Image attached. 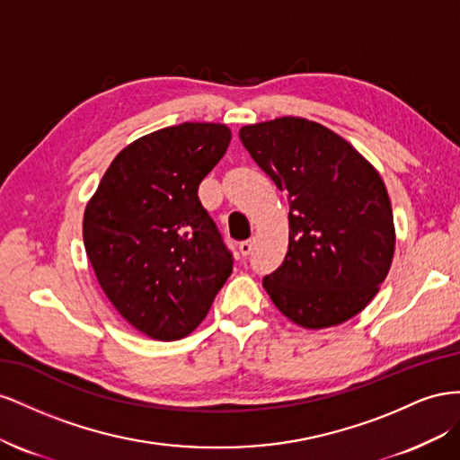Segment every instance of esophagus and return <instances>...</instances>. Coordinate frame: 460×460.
<instances>
[{"instance_id": "esophagus-1", "label": "esophagus", "mask_w": 460, "mask_h": 460, "mask_svg": "<svg viewBox=\"0 0 460 460\" xmlns=\"http://www.w3.org/2000/svg\"><path fill=\"white\" fill-rule=\"evenodd\" d=\"M252 246H254L252 239H246V241L239 243V251H241V254H243V256H248V254L252 252Z\"/></svg>"}]
</instances>
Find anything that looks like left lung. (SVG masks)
<instances>
[{
    "label": "left lung",
    "instance_id": "8db88e82",
    "mask_svg": "<svg viewBox=\"0 0 460 460\" xmlns=\"http://www.w3.org/2000/svg\"><path fill=\"white\" fill-rule=\"evenodd\" d=\"M239 137L288 200L287 254L261 281L273 305L308 330L357 316L395 251L382 177L345 138L303 117L246 125Z\"/></svg>",
    "mask_w": 460,
    "mask_h": 460
}]
</instances>
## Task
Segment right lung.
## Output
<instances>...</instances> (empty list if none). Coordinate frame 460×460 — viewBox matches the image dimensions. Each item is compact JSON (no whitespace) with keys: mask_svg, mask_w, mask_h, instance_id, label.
<instances>
[{"mask_svg":"<svg viewBox=\"0 0 460 460\" xmlns=\"http://www.w3.org/2000/svg\"><path fill=\"white\" fill-rule=\"evenodd\" d=\"M229 142L219 123L155 130L115 155L84 209V248L103 293L152 339L196 330L233 271V254L199 199Z\"/></svg>","mask_w":460,"mask_h":460,"instance_id":"1","label":"right lung"}]
</instances>
